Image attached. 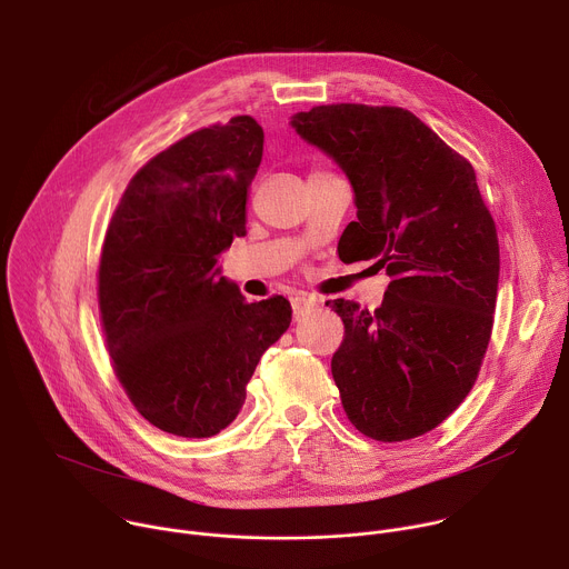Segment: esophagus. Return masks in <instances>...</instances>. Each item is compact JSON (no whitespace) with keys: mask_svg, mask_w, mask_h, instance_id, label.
I'll return each mask as SVG.
<instances>
[{"mask_svg":"<svg viewBox=\"0 0 569 569\" xmlns=\"http://www.w3.org/2000/svg\"><path fill=\"white\" fill-rule=\"evenodd\" d=\"M312 306H315V299L308 297V295H297V297H292V312H295V319L303 317Z\"/></svg>","mask_w":569,"mask_h":569,"instance_id":"esophagus-1","label":"esophagus"}]
</instances>
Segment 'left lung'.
<instances>
[{"label":"left lung","instance_id":"1","mask_svg":"<svg viewBox=\"0 0 569 569\" xmlns=\"http://www.w3.org/2000/svg\"><path fill=\"white\" fill-rule=\"evenodd\" d=\"M290 126L351 182L347 257L391 277L376 310L327 301L345 321L331 360L345 412L376 441L421 437L468 396L491 340L500 246L475 171L402 108L317 106Z\"/></svg>","mask_w":569,"mask_h":569}]
</instances>
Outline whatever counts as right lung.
Segmentation results:
<instances>
[{
    "label": "right lung",
    "instance_id": "1",
    "mask_svg": "<svg viewBox=\"0 0 569 569\" xmlns=\"http://www.w3.org/2000/svg\"><path fill=\"white\" fill-rule=\"evenodd\" d=\"M261 157L252 117L202 128L130 180L106 233L99 306L110 358L137 412L169 435L224 430L290 327L288 299L246 301L218 266L246 236Z\"/></svg>",
    "mask_w": 569,
    "mask_h": 569
}]
</instances>
